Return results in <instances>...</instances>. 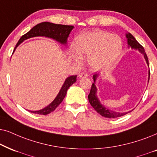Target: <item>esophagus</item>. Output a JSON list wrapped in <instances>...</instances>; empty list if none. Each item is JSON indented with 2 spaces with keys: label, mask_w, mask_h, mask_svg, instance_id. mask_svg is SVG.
Returning a JSON list of instances; mask_svg holds the SVG:
<instances>
[{
  "label": "esophagus",
  "mask_w": 157,
  "mask_h": 157,
  "mask_svg": "<svg viewBox=\"0 0 157 157\" xmlns=\"http://www.w3.org/2000/svg\"><path fill=\"white\" fill-rule=\"evenodd\" d=\"M79 77H80V78H85V77H88V75L85 72H82L81 74L79 75Z\"/></svg>",
  "instance_id": "1"
}]
</instances>
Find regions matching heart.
I'll return each instance as SVG.
<instances>
[{"mask_svg": "<svg viewBox=\"0 0 157 157\" xmlns=\"http://www.w3.org/2000/svg\"><path fill=\"white\" fill-rule=\"evenodd\" d=\"M77 49L72 48L71 54L77 60L81 55L89 57L92 67L97 70L110 68L122 49V41L118 36L105 31H93L83 34L77 39Z\"/></svg>", "mask_w": 157, "mask_h": 157, "instance_id": "obj_1", "label": "heart"}]
</instances>
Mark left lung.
Here are the masks:
<instances>
[{
    "mask_svg": "<svg viewBox=\"0 0 157 157\" xmlns=\"http://www.w3.org/2000/svg\"><path fill=\"white\" fill-rule=\"evenodd\" d=\"M126 37L127 39V42H128V47H131L132 49H136V50H139V52H141V54H143L144 59H145L146 62H147L148 67H149V59H148L147 55V54H146L145 50H144V47H142L139 42H138L136 39L133 37V36L131 34V33H126ZM149 75H150V72L149 70V78H148V81L149 80ZM98 77V74H95L93 76L94 82L93 83V85H92L90 93L88 95V100H89L90 103V105L93 106L94 109L97 111V113H98L100 115H101L102 116L105 117V118H118V117L124 116V115L127 114L128 113L131 112V110L129 112H126V113H120V112L113 111V110H111L110 109H109V108H106L105 106L102 105L101 103H100V100L98 99L97 96L98 89L95 85V82H96V80H97Z\"/></svg>",
    "mask_w": 157,
    "mask_h": 157,
    "instance_id": "1",
    "label": "left lung"
}]
</instances>
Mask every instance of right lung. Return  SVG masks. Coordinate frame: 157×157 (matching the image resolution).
<instances>
[{"instance_id":"right-lung-1","label":"right lung","mask_w":157,"mask_h":157,"mask_svg":"<svg viewBox=\"0 0 157 157\" xmlns=\"http://www.w3.org/2000/svg\"><path fill=\"white\" fill-rule=\"evenodd\" d=\"M74 29L73 26H67V25L62 24H55L50 22H42L40 24L36 25L31 29L29 32L25 33L24 35L21 37L18 43L16 44L15 49L13 52L18 45L21 44L23 41L26 39L33 38L36 36H45L47 38H51L54 40L58 41V42L63 45H67V38L70 35L71 31ZM77 81V75H72L66 78L64 84L60 89L59 93L57 94V97L54 100L47 105V107L44 108L43 109L39 110H29V112L33 113L39 114V115H47L50 113L54 111L56 108L62 103V100L65 97L67 91L71 85Z\"/></svg>"}]
</instances>
